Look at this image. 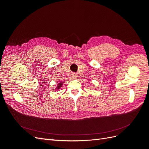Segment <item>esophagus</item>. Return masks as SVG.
<instances>
[{
  "mask_svg": "<svg viewBox=\"0 0 149 149\" xmlns=\"http://www.w3.org/2000/svg\"><path fill=\"white\" fill-rule=\"evenodd\" d=\"M71 78H75L77 77V74H76L74 73H72V74H71Z\"/></svg>",
  "mask_w": 149,
  "mask_h": 149,
  "instance_id": "esophagus-1",
  "label": "esophagus"
}]
</instances>
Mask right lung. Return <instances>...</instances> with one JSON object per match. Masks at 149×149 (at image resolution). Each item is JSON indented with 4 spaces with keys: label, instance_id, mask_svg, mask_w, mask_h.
<instances>
[{
    "label": "right lung",
    "instance_id": "1",
    "mask_svg": "<svg viewBox=\"0 0 149 149\" xmlns=\"http://www.w3.org/2000/svg\"><path fill=\"white\" fill-rule=\"evenodd\" d=\"M61 83H60L59 84V85L58 86V89H59V88H60L61 87Z\"/></svg>",
    "mask_w": 149,
    "mask_h": 149
}]
</instances>
